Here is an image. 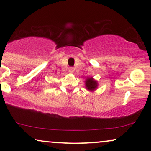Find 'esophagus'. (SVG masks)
Here are the masks:
<instances>
[{"label":"esophagus","mask_w":151,"mask_h":151,"mask_svg":"<svg viewBox=\"0 0 151 151\" xmlns=\"http://www.w3.org/2000/svg\"><path fill=\"white\" fill-rule=\"evenodd\" d=\"M74 68H72V67H70V69H69V72H70V73H73L74 72Z\"/></svg>","instance_id":"obj_1"}]
</instances>
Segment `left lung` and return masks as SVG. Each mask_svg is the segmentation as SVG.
Here are the masks:
<instances>
[{
	"mask_svg": "<svg viewBox=\"0 0 151 151\" xmlns=\"http://www.w3.org/2000/svg\"><path fill=\"white\" fill-rule=\"evenodd\" d=\"M97 86V83L92 79V77L88 78L86 81V87L88 90H94Z\"/></svg>",
	"mask_w": 151,
	"mask_h": 151,
	"instance_id": "obj_1",
	"label": "left lung"
}]
</instances>
